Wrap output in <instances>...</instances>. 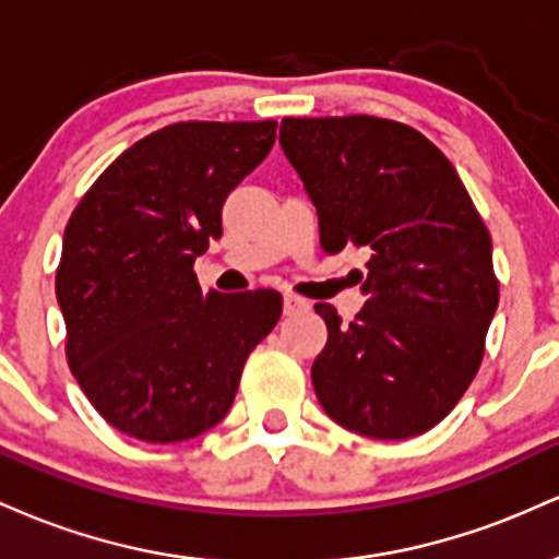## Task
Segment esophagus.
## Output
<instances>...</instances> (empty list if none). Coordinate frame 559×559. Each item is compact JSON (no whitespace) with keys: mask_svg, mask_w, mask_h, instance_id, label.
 <instances>
[{"mask_svg":"<svg viewBox=\"0 0 559 559\" xmlns=\"http://www.w3.org/2000/svg\"><path fill=\"white\" fill-rule=\"evenodd\" d=\"M301 310H310V301L297 297V294H284V312L286 316H297Z\"/></svg>","mask_w":559,"mask_h":559,"instance_id":"esophagus-1","label":"esophagus"}]
</instances>
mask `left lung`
<instances>
[{"label":"left lung","instance_id":"left-lung-1","mask_svg":"<svg viewBox=\"0 0 559 559\" xmlns=\"http://www.w3.org/2000/svg\"><path fill=\"white\" fill-rule=\"evenodd\" d=\"M281 146L318 210L320 247H362L368 297L329 342L312 386L338 426L409 439L449 415L476 378L499 305L491 236L457 170L415 128L373 115L284 118Z\"/></svg>","mask_w":559,"mask_h":559}]
</instances>
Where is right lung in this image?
<instances>
[{"label": "right lung", "mask_w": 559, "mask_h": 559, "mask_svg": "<svg viewBox=\"0 0 559 559\" xmlns=\"http://www.w3.org/2000/svg\"><path fill=\"white\" fill-rule=\"evenodd\" d=\"M275 126H165L115 159L70 215L55 281L68 365L126 436L173 444L217 426L243 362L278 323L273 288L202 294L194 273Z\"/></svg>", "instance_id": "right-lung-1"}]
</instances>
